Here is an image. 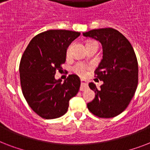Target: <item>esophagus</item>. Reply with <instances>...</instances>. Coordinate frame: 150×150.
Instances as JSON below:
<instances>
[{
    "mask_svg": "<svg viewBox=\"0 0 150 150\" xmlns=\"http://www.w3.org/2000/svg\"><path fill=\"white\" fill-rule=\"evenodd\" d=\"M88 88V82L86 81L84 79H81V88H80V90H85Z\"/></svg>",
    "mask_w": 150,
    "mask_h": 150,
    "instance_id": "34e87169",
    "label": "esophagus"
}]
</instances>
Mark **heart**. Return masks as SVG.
I'll use <instances>...</instances> for the list:
<instances>
[{
  "label": "heart",
  "instance_id": "obj_1",
  "mask_svg": "<svg viewBox=\"0 0 150 150\" xmlns=\"http://www.w3.org/2000/svg\"><path fill=\"white\" fill-rule=\"evenodd\" d=\"M86 70H87V66H86L83 64H77L73 67V71H75L77 75L79 76H86Z\"/></svg>",
  "mask_w": 150,
  "mask_h": 150
}]
</instances>
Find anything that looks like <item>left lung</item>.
Instances as JSON below:
<instances>
[{
    "mask_svg": "<svg viewBox=\"0 0 150 150\" xmlns=\"http://www.w3.org/2000/svg\"><path fill=\"white\" fill-rule=\"evenodd\" d=\"M82 34L99 41L103 48V58L95 74L103 83L100 89L93 82L89 83L95 98L87 103V107L99 117L117 116L127 108L137 89L139 68L132 46L112 28L93 29Z\"/></svg>",
    "mask_w": 150,
    "mask_h": 150,
    "instance_id": "obj_1",
    "label": "left lung"
}]
</instances>
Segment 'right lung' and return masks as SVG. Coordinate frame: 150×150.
Listing matches in <instances>:
<instances>
[{
	"label": "right lung",
	"instance_id": "add662e5",
	"mask_svg": "<svg viewBox=\"0 0 150 150\" xmlns=\"http://www.w3.org/2000/svg\"><path fill=\"white\" fill-rule=\"evenodd\" d=\"M80 33L51 29L36 35L22 55L19 64L20 82L23 96L39 116L57 118L68 110L69 100L78 93L80 79L70 75L63 82L56 79L66 61V53Z\"/></svg>",
	"mask_w": 150,
	"mask_h": 150
}]
</instances>
